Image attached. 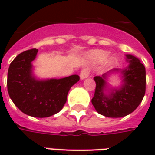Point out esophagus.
<instances>
[{
  "label": "esophagus",
  "mask_w": 155,
  "mask_h": 155,
  "mask_svg": "<svg viewBox=\"0 0 155 155\" xmlns=\"http://www.w3.org/2000/svg\"><path fill=\"white\" fill-rule=\"evenodd\" d=\"M81 80H84L85 78H87L89 75H90V71H89V69L87 68H85V69H83L81 72Z\"/></svg>",
  "instance_id": "obj_1"
}]
</instances>
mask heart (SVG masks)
Masks as SVG:
<instances>
[{
    "label": "heart",
    "mask_w": 155,
    "mask_h": 155,
    "mask_svg": "<svg viewBox=\"0 0 155 155\" xmlns=\"http://www.w3.org/2000/svg\"><path fill=\"white\" fill-rule=\"evenodd\" d=\"M108 55V52L104 51H101V50H98V51H92L90 54V57H91V60L92 61V62L94 63H101L106 59ZM114 58L113 56L111 57H109L106 59L105 61V64L107 65H110L114 63Z\"/></svg>",
    "instance_id": "obj_1"
}]
</instances>
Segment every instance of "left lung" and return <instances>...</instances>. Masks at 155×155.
<instances>
[{
	"label": "left lung",
	"instance_id": "1",
	"mask_svg": "<svg viewBox=\"0 0 155 155\" xmlns=\"http://www.w3.org/2000/svg\"><path fill=\"white\" fill-rule=\"evenodd\" d=\"M126 58L130 63L128 67L122 71L113 69L110 71H120L124 82L119 89H112L110 94H104L108 73L94 77L96 86L91 102L98 113L105 117L120 118L131 114L140 105L145 94V67L131 54H126Z\"/></svg>",
	"mask_w": 155,
	"mask_h": 155
}]
</instances>
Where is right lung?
<instances>
[{
  "instance_id": "add662e5",
  "label": "right lung",
  "mask_w": 155,
  "mask_h": 155,
  "mask_svg": "<svg viewBox=\"0 0 155 155\" xmlns=\"http://www.w3.org/2000/svg\"><path fill=\"white\" fill-rule=\"evenodd\" d=\"M37 52V49H31L12 61L7 74V91L13 103L24 114L45 118L63 108L68 92L79 81L80 76L73 74L59 80H35L32 75L31 62Z\"/></svg>"
}]
</instances>
